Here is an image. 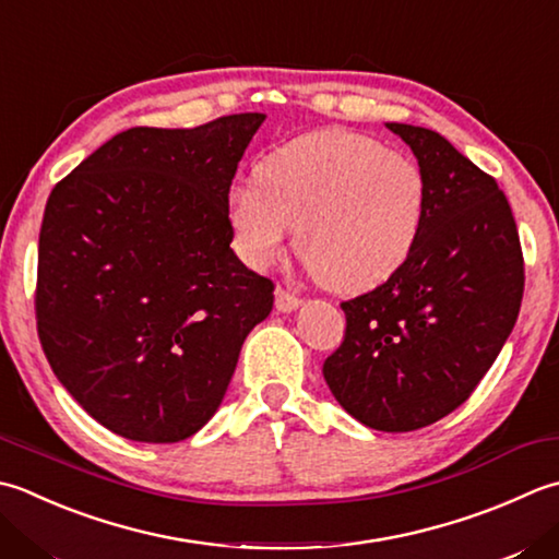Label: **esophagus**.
<instances>
[{"instance_id": "esophagus-1", "label": "esophagus", "mask_w": 559, "mask_h": 559, "mask_svg": "<svg viewBox=\"0 0 559 559\" xmlns=\"http://www.w3.org/2000/svg\"><path fill=\"white\" fill-rule=\"evenodd\" d=\"M298 305H300L298 295L290 293L288 288H283V286L276 288V308H278L281 312H293L295 308H298Z\"/></svg>"}]
</instances>
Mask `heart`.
I'll list each match as a JSON object with an SVG mask.
<instances>
[{"mask_svg": "<svg viewBox=\"0 0 559 559\" xmlns=\"http://www.w3.org/2000/svg\"><path fill=\"white\" fill-rule=\"evenodd\" d=\"M426 201V177L409 155L330 128L271 152L257 183L229 193L227 221L249 266H271L295 229V251L317 283L364 293L407 264Z\"/></svg>", "mask_w": 559, "mask_h": 559, "instance_id": "heart-1", "label": "heart"}]
</instances>
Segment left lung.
<instances>
[{
	"label": "left lung",
	"instance_id": "obj_1",
	"mask_svg": "<svg viewBox=\"0 0 559 559\" xmlns=\"http://www.w3.org/2000/svg\"><path fill=\"white\" fill-rule=\"evenodd\" d=\"M426 177L424 227L395 276L342 302L344 342L322 373L360 424L424 429L473 395L523 298L516 221L495 177L429 128L388 123Z\"/></svg>",
	"mask_w": 559,
	"mask_h": 559
}]
</instances>
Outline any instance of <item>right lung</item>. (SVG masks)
I'll use <instances>...</instances> for the list:
<instances>
[{
  "label": "right lung",
  "mask_w": 559,
  "mask_h": 559,
  "mask_svg": "<svg viewBox=\"0 0 559 559\" xmlns=\"http://www.w3.org/2000/svg\"><path fill=\"white\" fill-rule=\"evenodd\" d=\"M264 114L130 128L55 183L36 326L52 373L123 439L177 443L221 407L273 281L229 249V186Z\"/></svg>",
  "instance_id": "add662e5"
}]
</instances>
